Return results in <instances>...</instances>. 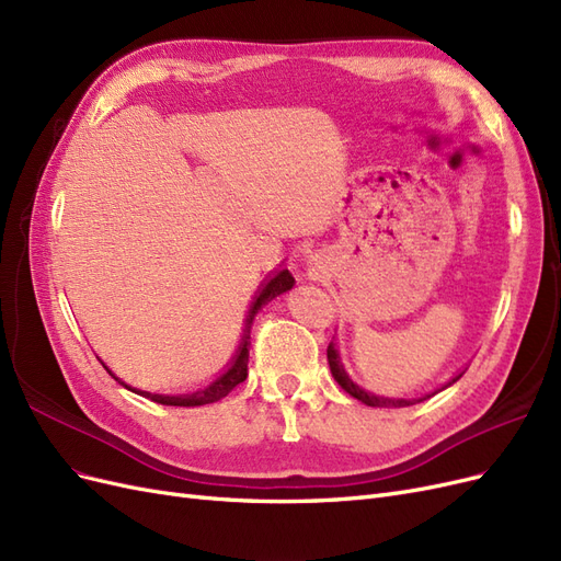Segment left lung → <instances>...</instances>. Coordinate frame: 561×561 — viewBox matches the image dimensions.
Listing matches in <instances>:
<instances>
[{
  "mask_svg": "<svg viewBox=\"0 0 561 561\" xmlns=\"http://www.w3.org/2000/svg\"><path fill=\"white\" fill-rule=\"evenodd\" d=\"M328 363H330V371H332V377H334V381L342 386L348 396H353L355 400H360V402H365L367 407H410V404H416V402H423V400H428L431 396H435V393H439V390H445L447 386H451L454 381H458L463 377V371H458L456 377H451L443 388H437V390H433V393H426V396H421V398H383V396H375V393H369V390H365V388H360L358 383H355L348 375H346V369H344V365H342V358H339V351H336V344H334V339L330 342V346H328Z\"/></svg>",
  "mask_w": 561,
  "mask_h": 561,
  "instance_id": "obj_1",
  "label": "left lung"
}]
</instances>
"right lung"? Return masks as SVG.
I'll list each match as a JSON object with an SVG mask.
<instances>
[{"mask_svg": "<svg viewBox=\"0 0 561 561\" xmlns=\"http://www.w3.org/2000/svg\"><path fill=\"white\" fill-rule=\"evenodd\" d=\"M293 285H295V278H293V274H290V271H287V268H278V271H274V274H271V276L266 278V283H262L260 293L254 295V301H252V307H250V311H248V318H245V330H243V339H241V346H239V351H236V355L231 358V363H227V367H225L222 375H219L215 381H210L206 388H196V390H190V393H178V396L149 393V390H138V388H130V386H126L122 379L112 375V369H110L105 363H103V367L110 371V375H112L118 383L126 386L128 390H133V393H138V396H142V398L154 400V402H159V404H171V407H201V404H210V402L222 400L225 396H229L231 390H233L236 386H239L241 381H245V377H248L250 325H252L254 316H257V311L264 307L266 301L276 299L278 295H283V293H287V290H293Z\"/></svg>", "mask_w": 561, "mask_h": 561, "instance_id": "obj_1", "label": "right lung"}]
</instances>
